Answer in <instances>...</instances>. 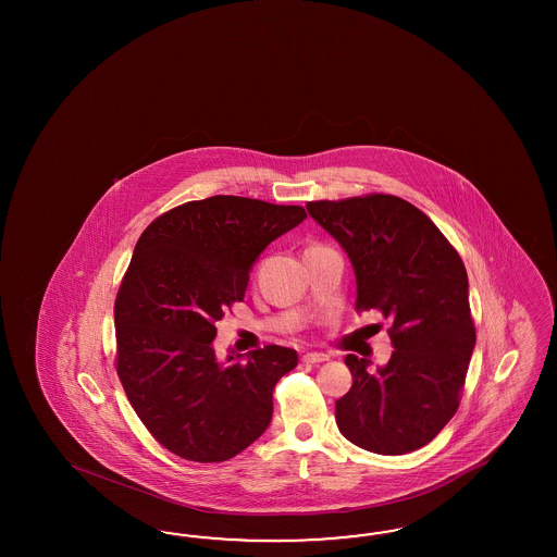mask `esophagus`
<instances>
[{
	"instance_id": "obj_1",
	"label": "esophagus",
	"mask_w": 557,
	"mask_h": 557,
	"mask_svg": "<svg viewBox=\"0 0 557 557\" xmlns=\"http://www.w3.org/2000/svg\"><path fill=\"white\" fill-rule=\"evenodd\" d=\"M302 361H306V363H322V361H329V355H326V354H306L302 357Z\"/></svg>"
}]
</instances>
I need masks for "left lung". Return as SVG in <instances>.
Listing matches in <instances>:
<instances>
[{
	"instance_id": "8db88e82",
	"label": "left lung",
	"mask_w": 557,
	"mask_h": 557,
	"mask_svg": "<svg viewBox=\"0 0 557 557\" xmlns=\"http://www.w3.org/2000/svg\"><path fill=\"white\" fill-rule=\"evenodd\" d=\"M306 210L354 265L355 310H380L392 322L386 366L345 357L354 386L335 405L338 431L380 456L421 449L456 414L475 347L463 261L433 220L396 196Z\"/></svg>"
}]
</instances>
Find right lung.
<instances>
[{
    "instance_id": "obj_1",
    "label": "right lung",
    "mask_w": 557,
    "mask_h": 557,
    "mask_svg": "<svg viewBox=\"0 0 557 557\" xmlns=\"http://www.w3.org/2000/svg\"><path fill=\"white\" fill-rule=\"evenodd\" d=\"M304 219L302 206L212 196L161 214L138 238L114 304L116 371L171 454L226 461L270 426L273 388L298 354L268 345L222 363L212 341L259 255Z\"/></svg>"
}]
</instances>
